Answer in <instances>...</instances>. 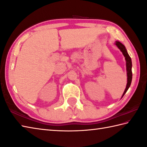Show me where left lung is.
Masks as SVG:
<instances>
[{
	"instance_id": "1",
	"label": "left lung",
	"mask_w": 147,
	"mask_h": 147,
	"mask_svg": "<svg viewBox=\"0 0 147 147\" xmlns=\"http://www.w3.org/2000/svg\"><path fill=\"white\" fill-rule=\"evenodd\" d=\"M115 44V45L118 47V48L121 51L123 55L125 57V62H126V71H127V85H126V88L121 98H122L123 96H124L125 94L126 93V92L127 91L129 88L130 87L131 84L132 78H133V74H132V61H131V57L129 55L127 51L126 50L125 46L122 45V43L119 41H116Z\"/></svg>"
}]
</instances>
